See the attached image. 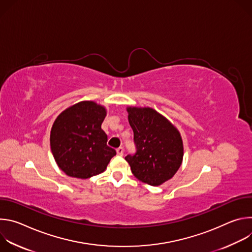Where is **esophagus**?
<instances>
[{
  "mask_svg": "<svg viewBox=\"0 0 252 252\" xmlns=\"http://www.w3.org/2000/svg\"><path fill=\"white\" fill-rule=\"evenodd\" d=\"M117 154L119 156H123L124 155V148L123 147H120L119 149H117Z\"/></svg>",
  "mask_w": 252,
  "mask_h": 252,
  "instance_id": "34e87169",
  "label": "esophagus"
}]
</instances>
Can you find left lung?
Segmentation results:
<instances>
[{
	"instance_id": "8db88e82",
	"label": "left lung",
	"mask_w": 252,
	"mask_h": 252,
	"mask_svg": "<svg viewBox=\"0 0 252 252\" xmlns=\"http://www.w3.org/2000/svg\"><path fill=\"white\" fill-rule=\"evenodd\" d=\"M136 152L125 158L140 182L158 187L170 179L181 166L184 145L181 133L151 107L128 106Z\"/></svg>"
}]
</instances>
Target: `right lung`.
<instances>
[{"label": "right lung", "mask_w": 252, "mask_h": 252, "mask_svg": "<svg viewBox=\"0 0 252 252\" xmlns=\"http://www.w3.org/2000/svg\"><path fill=\"white\" fill-rule=\"evenodd\" d=\"M106 116L102 105L84 100L67 107L51 130V150L59 167L68 176L90 178L106 168L117 152L106 145L101 129Z\"/></svg>", "instance_id": "add662e5"}]
</instances>
